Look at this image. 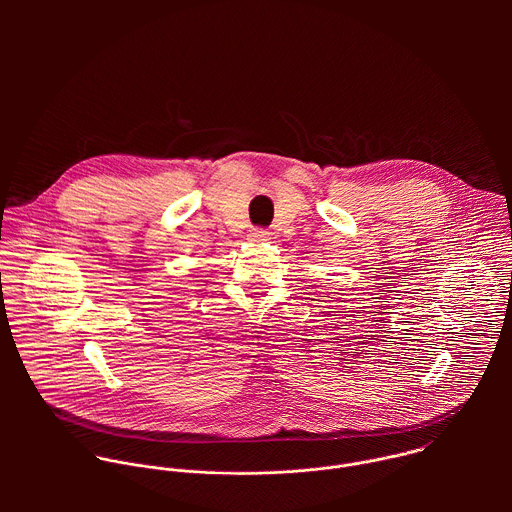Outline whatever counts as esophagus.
<instances>
[{
  "label": "esophagus",
  "mask_w": 512,
  "mask_h": 512,
  "mask_svg": "<svg viewBox=\"0 0 512 512\" xmlns=\"http://www.w3.org/2000/svg\"><path fill=\"white\" fill-rule=\"evenodd\" d=\"M249 237H251V241H257V243H261V241H267V239H269V233H267L265 229H253Z\"/></svg>",
  "instance_id": "obj_1"
}]
</instances>
